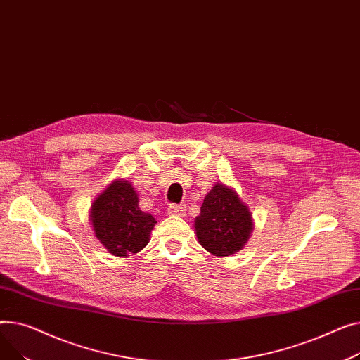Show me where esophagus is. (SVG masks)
Here are the masks:
<instances>
[{"instance_id":"esophagus-1","label":"esophagus","mask_w":360,"mask_h":360,"mask_svg":"<svg viewBox=\"0 0 360 360\" xmlns=\"http://www.w3.org/2000/svg\"><path fill=\"white\" fill-rule=\"evenodd\" d=\"M167 212L170 215H179L181 217L184 214V206L183 205H170L167 207Z\"/></svg>"}]
</instances>
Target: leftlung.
I'll return each mask as SVG.
<instances>
[{"mask_svg": "<svg viewBox=\"0 0 360 360\" xmlns=\"http://www.w3.org/2000/svg\"><path fill=\"white\" fill-rule=\"evenodd\" d=\"M252 215L236 190L217 183L205 196L200 215L195 219L200 245L217 257L236 255L252 232Z\"/></svg>", "mask_w": 360, "mask_h": 360, "instance_id": "obj_1", "label": "left lung"}]
</instances>
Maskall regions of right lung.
Segmentation results:
<instances>
[{"mask_svg":"<svg viewBox=\"0 0 360 360\" xmlns=\"http://www.w3.org/2000/svg\"><path fill=\"white\" fill-rule=\"evenodd\" d=\"M136 190L128 180L116 179L91 205L90 221L97 240L117 257L141 251L148 241L155 218L141 210Z\"/></svg>","mask_w":360,"mask_h":360,"instance_id":"1","label":"right lung"}]
</instances>
